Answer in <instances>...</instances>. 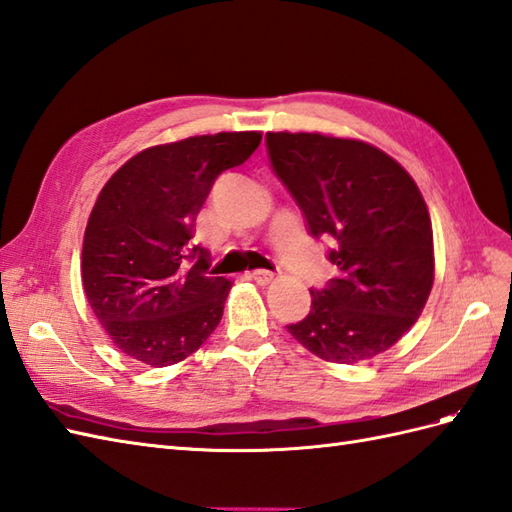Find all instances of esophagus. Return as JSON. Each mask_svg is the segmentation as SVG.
I'll return each mask as SVG.
<instances>
[{
    "label": "esophagus",
    "mask_w": 512,
    "mask_h": 512,
    "mask_svg": "<svg viewBox=\"0 0 512 512\" xmlns=\"http://www.w3.org/2000/svg\"><path fill=\"white\" fill-rule=\"evenodd\" d=\"M273 278V271H267V269H254L252 271V280L256 282V284H269Z\"/></svg>",
    "instance_id": "1"
}]
</instances>
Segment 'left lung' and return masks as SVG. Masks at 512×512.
Here are the masks:
<instances>
[{"mask_svg": "<svg viewBox=\"0 0 512 512\" xmlns=\"http://www.w3.org/2000/svg\"><path fill=\"white\" fill-rule=\"evenodd\" d=\"M271 169L339 276L310 289V313L286 326L306 350L352 365L413 328L434 282L432 223L400 162L363 141L267 132Z\"/></svg>", "mask_w": 512, "mask_h": 512, "instance_id": "8db88e82", "label": "left lung"}]
</instances>
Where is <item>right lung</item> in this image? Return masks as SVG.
Instances as JSON below:
<instances>
[{"label":"right lung","mask_w":512,"mask_h":512,"mask_svg":"<svg viewBox=\"0 0 512 512\" xmlns=\"http://www.w3.org/2000/svg\"><path fill=\"white\" fill-rule=\"evenodd\" d=\"M260 139V132H219L156 145L106 182L86 223L82 284L123 354L176 365L219 326L232 282L206 276L193 228L215 180L243 165Z\"/></svg>","instance_id":"add662e5"}]
</instances>
